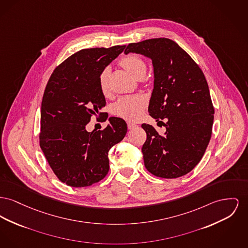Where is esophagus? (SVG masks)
I'll list each match as a JSON object with an SVG mask.
<instances>
[{"label":"esophagus","instance_id":"1","mask_svg":"<svg viewBox=\"0 0 248 248\" xmlns=\"http://www.w3.org/2000/svg\"><path fill=\"white\" fill-rule=\"evenodd\" d=\"M135 126H137L135 124H131V123H128V124H127V127H128V129H132V128H134Z\"/></svg>","mask_w":248,"mask_h":248}]
</instances>
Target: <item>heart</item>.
I'll return each mask as SVG.
<instances>
[{
  "label": "heart",
  "instance_id": "obj_1",
  "mask_svg": "<svg viewBox=\"0 0 248 248\" xmlns=\"http://www.w3.org/2000/svg\"><path fill=\"white\" fill-rule=\"evenodd\" d=\"M122 66L136 78L144 77L147 69L144 60L138 54H129L121 60ZM108 71L104 69L99 76V88L101 93H108ZM147 100L142 95H129L119 99L113 106V113L128 122L138 121L143 113Z\"/></svg>",
  "mask_w": 248,
  "mask_h": 248
}]
</instances>
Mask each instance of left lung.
Listing matches in <instances>:
<instances>
[{
  "label": "left lung",
  "instance_id": "8db88e82",
  "mask_svg": "<svg viewBox=\"0 0 248 248\" xmlns=\"http://www.w3.org/2000/svg\"><path fill=\"white\" fill-rule=\"evenodd\" d=\"M129 52L152 59L155 85L149 113L157 122L167 119L165 136L141 125L147 134L141 149L145 168L166 179L187 174L202 158L212 136L215 108L203 72L169 38L131 43L124 50Z\"/></svg>",
  "mask_w": 248,
  "mask_h": 248
}]
</instances>
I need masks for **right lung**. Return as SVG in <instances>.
<instances>
[{
    "label": "right lung",
    "instance_id": "right-lung-1",
    "mask_svg": "<svg viewBox=\"0 0 248 248\" xmlns=\"http://www.w3.org/2000/svg\"><path fill=\"white\" fill-rule=\"evenodd\" d=\"M124 47L74 53L54 69L45 89L39 144L54 174L69 186H90L104 179L109 170L108 151L127 132L126 123L118 117L109 118L103 130H86L91 117L104 115L99 76Z\"/></svg>",
    "mask_w": 248,
    "mask_h": 248
}]
</instances>
